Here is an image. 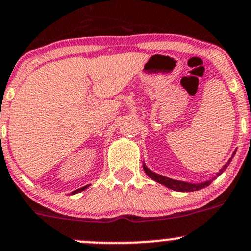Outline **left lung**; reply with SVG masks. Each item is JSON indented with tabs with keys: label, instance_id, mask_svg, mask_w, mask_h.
<instances>
[{
	"label": "left lung",
	"instance_id": "1",
	"mask_svg": "<svg viewBox=\"0 0 251 251\" xmlns=\"http://www.w3.org/2000/svg\"><path fill=\"white\" fill-rule=\"evenodd\" d=\"M234 154H235V151H233V155H232V158H233V156H234ZM232 158L229 159V160L227 161V163L225 164L224 166H222L221 170H220L219 173L216 174V176H214L211 179H209V181L201 182V183H189V182L177 181V179L169 178V177H165V176H163V175L155 174V173H153V171H151V170H149V169L146 166V164H143V169H144V173L148 175V176L151 177V179L156 181V182H158V183L164 184V186L168 187V188H170V189H173V191H177V192H193V191H199V189H203V188H205V187L209 186V184L211 183V182L214 181V179L216 178L217 176H220V175H221L225 170H226L227 166H228L229 163H231Z\"/></svg>",
	"mask_w": 251,
	"mask_h": 251
}]
</instances>
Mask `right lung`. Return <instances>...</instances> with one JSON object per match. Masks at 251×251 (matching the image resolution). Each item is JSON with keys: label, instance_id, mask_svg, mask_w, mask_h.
<instances>
[{"label": "right lung", "instance_id": "obj_1", "mask_svg": "<svg viewBox=\"0 0 251 251\" xmlns=\"http://www.w3.org/2000/svg\"><path fill=\"white\" fill-rule=\"evenodd\" d=\"M88 186H90V184H88ZM88 186H85V187H81V188H78V189H76V191H74L73 192L72 194H76V193H78V192H82V191H85L86 188H88Z\"/></svg>", "mask_w": 251, "mask_h": 251}]
</instances>
